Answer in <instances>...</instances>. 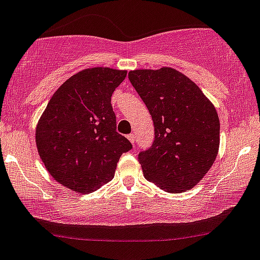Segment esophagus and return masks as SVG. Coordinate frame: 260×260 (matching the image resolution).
<instances>
[{
    "label": "esophagus",
    "mask_w": 260,
    "mask_h": 260,
    "mask_svg": "<svg viewBox=\"0 0 260 260\" xmlns=\"http://www.w3.org/2000/svg\"><path fill=\"white\" fill-rule=\"evenodd\" d=\"M127 138L129 139V142H131V143H132V144H135V139H136V136L133 135V133H131L129 136H127Z\"/></svg>",
    "instance_id": "obj_1"
}]
</instances>
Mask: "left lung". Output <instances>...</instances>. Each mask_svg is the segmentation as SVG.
I'll return each instance as SVG.
<instances>
[{
    "mask_svg": "<svg viewBox=\"0 0 260 260\" xmlns=\"http://www.w3.org/2000/svg\"><path fill=\"white\" fill-rule=\"evenodd\" d=\"M128 78L154 124V143L138 154L144 177L168 193L190 189L204 178L219 151L214 105L174 68L129 71Z\"/></svg>",
    "mask_w": 260,
    "mask_h": 260,
    "instance_id": "8db88e82",
    "label": "left lung"
}]
</instances>
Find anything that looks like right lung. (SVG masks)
Segmentation results:
<instances>
[{
  "instance_id": "right-lung-1",
  "label": "right lung",
  "mask_w": 260,
  "mask_h": 260,
  "mask_svg": "<svg viewBox=\"0 0 260 260\" xmlns=\"http://www.w3.org/2000/svg\"><path fill=\"white\" fill-rule=\"evenodd\" d=\"M125 70L92 67L59 86L36 125V146L51 177L76 193L86 194L112 180L117 162L132 149L116 132L111 105Z\"/></svg>"
}]
</instances>
